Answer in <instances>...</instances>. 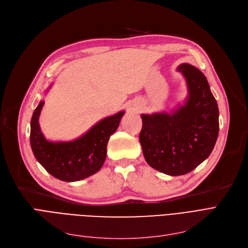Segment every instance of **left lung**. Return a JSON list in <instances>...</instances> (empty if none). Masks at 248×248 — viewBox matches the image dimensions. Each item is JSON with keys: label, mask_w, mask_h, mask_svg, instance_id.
Here are the masks:
<instances>
[{"label": "left lung", "mask_w": 248, "mask_h": 248, "mask_svg": "<svg viewBox=\"0 0 248 248\" xmlns=\"http://www.w3.org/2000/svg\"><path fill=\"white\" fill-rule=\"evenodd\" d=\"M178 70L186 78L187 98L170 113L142 114L139 140L151 168L169 175L195 170L213 150L219 133V110L202 72L188 63Z\"/></svg>", "instance_id": "obj_1"}]
</instances>
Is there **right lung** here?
I'll list each match as a JSON object with an SVG mask.
<instances>
[{
  "instance_id": "add662e5",
  "label": "right lung",
  "mask_w": 248,
  "mask_h": 248,
  "mask_svg": "<svg viewBox=\"0 0 248 248\" xmlns=\"http://www.w3.org/2000/svg\"><path fill=\"white\" fill-rule=\"evenodd\" d=\"M43 106L44 101H40L30 125V144L38 162L54 178L63 182L84 180L99 171L107 155L109 138L117 130L125 112L104 118L76 140L51 142L42 134L38 122Z\"/></svg>"
}]
</instances>
